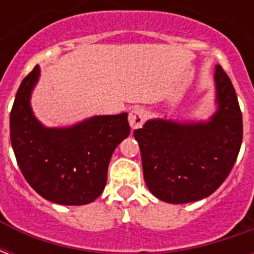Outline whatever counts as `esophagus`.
<instances>
[{"instance_id": "1", "label": "esophagus", "mask_w": 254, "mask_h": 254, "mask_svg": "<svg viewBox=\"0 0 254 254\" xmlns=\"http://www.w3.org/2000/svg\"><path fill=\"white\" fill-rule=\"evenodd\" d=\"M148 113L143 107H133L129 113V124L132 129H138L143 127V124L147 120Z\"/></svg>"}]
</instances>
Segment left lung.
Returning <instances> with one entry per match:
<instances>
[{
  "label": "left lung",
  "instance_id": "left-lung-1",
  "mask_svg": "<svg viewBox=\"0 0 254 254\" xmlns=\"http://www.w3.org/2000/svg\"><path fill=\"white\" fill-rule=\"evenodd\" d=\"M219 109L205 124L151 120L133 134L151 193L171 204L201 200L229 177L242 144V113L231 80L215 70Z\"/></svg>",
  "mask_w": 254,
  "mask_h": 254
}]
</instances>
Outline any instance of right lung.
<instances>
[{"label": "right lung", "mask_w": 254, "mask_h": 254, "mask_svg": "<svg viewBox=\"0 0 254 254\" xmlns=\"http://www.w3.org/2000/svg\"><path fill=\"white\" fill-rule=\"evenodd\" d=\"M35 66L20 84L10 110V143L25 181L43 198L83 205L100 196L107 167L118 144L130 133L127 114L99 116L67 129H49L36 121L31 91Z\"/></svg>", "instance_id": "add662e5"}]
</instances>
